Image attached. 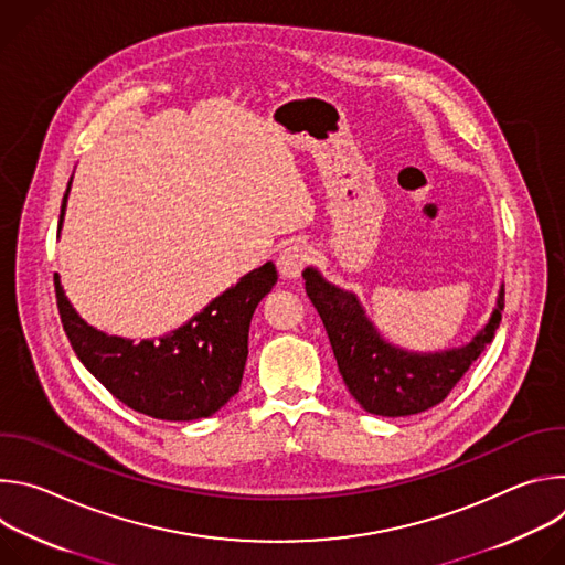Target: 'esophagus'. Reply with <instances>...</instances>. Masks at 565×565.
Here are the masks:
<instances>
[{"label":"esophagus","instance_id":"obj_1","mask_svg":"<svg viewBox=\"0 0 565 565\" xmlns=\"http://www.w3.org/2000/svg\"><path fill=\"white\" fill-rule=\"evenodd\" d=\"M310 259V253L306 248V244H288L279 257H277V268H279V275L284 279H299L301 277V270L306 268Z\"/></svg>","mask_w":565,"mask_h":565}]
</instances>
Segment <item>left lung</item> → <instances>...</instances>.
I'll return each instance as SVG.
<instances>
[{"label": "left lung", "instance_id": "obj_1", "mask_svg": "<svg viewBox=\"0 0 565 565\" xmlns=\"http://www.w3.org/2000/svg\"><path fill=\"white\" fill-rule=\"evenodd\" d=\"M303 279L351 395L364 412L388 418L414 416L440 405L494 340L505 306L501 286L490 321L469 344L438 353H409L380 338L353 292L329 284L315 268H306Z\"/></svg>", "mask_w": 565, "mask_h": 565}]
</instances>
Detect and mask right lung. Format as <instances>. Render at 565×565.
<instances>
[{
  "instance_id": "1",
  "label": "right lung",
  "mask_w": 565,
  "mask_h": 565,
  "mask_svg": "<svg viewBox=\"0 0 565 565\" xmlns=\"http://www.w3.org/2000/svg\"><path fill=\"white\" fill-rule=\"evenodd\" d=\"M66 196L68 188L60 225ZM53 281L62 327L79 362L129 409L179 423L216 414L238 391L248 360L250 319L277 284V268L273 262L264 264L212 299L181 329L140 344L89 327L68 303L57 275Z\"/></svg>"
}]
</instances>
